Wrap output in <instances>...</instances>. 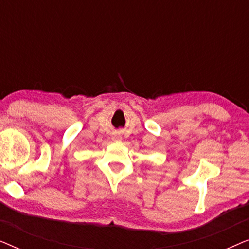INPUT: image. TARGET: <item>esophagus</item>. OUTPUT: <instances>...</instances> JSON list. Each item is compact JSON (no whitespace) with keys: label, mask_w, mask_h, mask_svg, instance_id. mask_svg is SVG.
<instances>
[{"label":"esophagus","mask_w":249,"mask_h":249,"mask_svg":"<svg viewBox=\"0 0 249 249\" xmlns=\"http://www.w3.org/2000/svg\"><path fill=\"white\" fill-rule=\"evenodd\" d=\"M114 139H115V141H118V139H119V138H118V137H114Z\"/></svg>","instance_id":"esophagus-1"}]
</instances>
